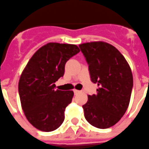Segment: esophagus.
Masks as SVG:
<instances>
[{
	"instance_id": "esophagus-1",
	"label": "esophagus",
	"mask_w": 149,
	"mask_h": 149,
	"mask_svg": "<svg viewBox=\"0 0 149 149\" xmlns=\"http://www.w3.org/2000/svg\"><path fill=\"white\" fill-rule=\"evenodd\" d=\"M80 92H81V91H80V90H74V94L79 93Z\"/></svg>"
}]
</instances>
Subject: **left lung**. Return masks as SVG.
<instances>
[{"label": "left lung", "instance_id": "obj_1", "mask_svg": "<svg viewBox=\"0 0 149 149\" xmlns=\"http://www.w3.org/2000/svg\"><path fill=\"white\" fill-rule=\"evenodd\" d=\"M79 47L89 65L90 79L99 87L96 94L88 95L82 106L84 117L95 127H111L129 106L133 83L131 68L119 50L106 42H88Z\"/></svg>", "mask_w": 149, "mask_h": 149}]
</instances>
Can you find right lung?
<instances>
[{"mask_svg":"<svg viewBox=\"0 0 149 149\" xmlns=\"http://www.w3.org/2000/svg\"><path fill=\"white\" fill-rule=\"evenodd\" d=\"M79 52L75 44L47 43L34 53L22 72L19 81L22 109L36 129L53 131L64 121L74 92L56 90L55 83L64 75L66 62Z\"/></svg>","mask_w":149,"mask_h":149,"instance_id":"right-lung-1","label":"right lung"}]
</instances>
